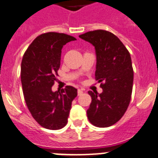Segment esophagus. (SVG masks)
<instances>
[{
    "mask_svg": "<svg viewBox=\"0 0 158 158\" xmlns=\"http://www.w3.org/2000/svg\"><path fill=\"white\" fill-rule=\"evenodd\" d=\"M82 93H83V90H82V89H78L77 90V94H78V96H81V95L82 94Z\"/></svg>",
    "mask_w": 158,
    "mask_h": 158,
    "instance_id": "esophagus-1",
    "label": "esophagus"
}]
</instances>
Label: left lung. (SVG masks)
I'll return each mask as SVG.
<instances>
[{
    "label": "left lung",
    "instance_id": "obj_1",
    "mask_svg": "<svg viewBox=\"0 0 158 158\" xmlns=\"http://www.w3.org/2000/svg\"><path fill=\"white\" fill-rule=\"evenodd\" d=\"M79 37L95 47V79L103 89L100 94L89 92L92 102L88 118L98 127L112 126L122 118L131 101L134 80L131 54L120 40L107 31H91Z\"/></svg>",
    "mask_w": 158,
    "mask_h": 158
}]
</instances>
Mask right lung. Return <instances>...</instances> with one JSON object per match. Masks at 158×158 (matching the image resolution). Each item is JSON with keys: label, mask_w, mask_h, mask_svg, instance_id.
<instances>
[{"label": "right lung", "mask_w": 158, "mask_h": 158, "mask_svg": "<svg viewBox=\"0 0 158 158\" xmlns=\"http://www.w3.org/2000/svg\"><path fill=\"white\" fill-rule=\"evenodd\" d=\"M76 40L58 32L43 33L33 40L25 51L21 62V83L29 111L40 126L59 130L68 122L71 104L77 90L65 86L61 92H52L60 68L62 49Z\"/></svg>", "instance_id": "obj_1"}]
</instances>
